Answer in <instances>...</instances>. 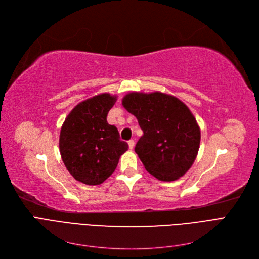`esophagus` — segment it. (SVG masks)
Instances as JSON below:
<instances>
[{"mask_svg":"<svg viewBox=\"0 0 259 259\" xmlns=\"http://www.w3.org/2000/svg\"><path fill=\"white\" fill-rule=\"evenodd\" d=\"M128 145H129V148H130V149H133V148H134V141H133V140H130V141L128 142Z\"/></svg>","mask_w":259,"mask_h":259,"instance_id":"obj_1","label":"esophagus"}]
</instances>
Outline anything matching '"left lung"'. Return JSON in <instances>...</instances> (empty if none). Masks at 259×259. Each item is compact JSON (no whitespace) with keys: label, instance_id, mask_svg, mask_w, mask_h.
Returning a JSON list of instances; mask_svg holds the SVG:
<instances>
[{"label":"left lung","instance_id":"obj_1","mask_svg":"<svg viewBox=\"0 0 259 259\" xmlns=\"http://www.w3.org/2000/svg\"><path fill=\"white\" fill-rule=\"evenodd\" d=\"M122 106L138 118L144 132L134 150L149 173L159 181L172 182L191 168L200 130L183 102L161 92H132L122 99Z\"/></svg>","mask_w":259,"mask_h":259}]
</instances>
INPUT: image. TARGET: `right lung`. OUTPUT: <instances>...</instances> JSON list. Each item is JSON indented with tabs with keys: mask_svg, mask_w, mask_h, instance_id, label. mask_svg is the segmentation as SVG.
Returning a JSON list of instances; mask_svg holds the SVG:
<instances>
[{
	"mask_svg": "<svg viewBox=\"0 0 259 259\" xmlns=\"http://www.w3.org/2000/svg\"><path fill=\"white\" fill-rule=\"evenodd\" d=\"M116 97L103 93L79 103L64 121L60 151L67 170L86 185H100L110 176L128 144L119 140L115 126L108 124V112Z\"/></svg>",
	"mask_w": 259,
	"mask_h": 259,
	"instance_id": "1",
	"label": "right lung"
}]
</instances>
